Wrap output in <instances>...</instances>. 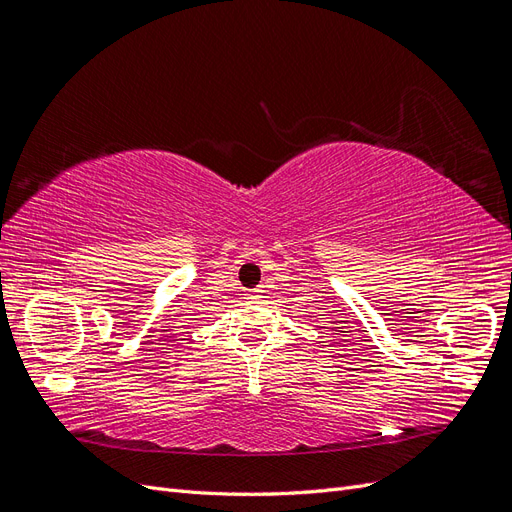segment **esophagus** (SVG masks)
Returning <instances> with one entry per match:
<instances>
[{"instance_id": "esophagus-1", "label": "esophagus", "mask_w": 512, "mask_h": 512, "mask_svg": "<svg viewBox=\"0 0 512 512\" xmlns=\"http://www.w3.org/2000/svg\"><path fill=\"white\" fill-rule=\"evenodd\" d=\"M245 299H247V301H260V299H262V290H260V288L247 290V292H245Z\"/></svg>"}]
</instances>
